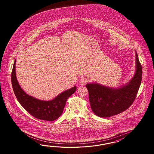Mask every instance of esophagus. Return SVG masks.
Returning a JSON list of instances; mask_svg holds the SVG:
<instances>
[{
    "label": "esophagus",
    "mask_w": 154,
    "mask_h": 154,
    "mask_svg": "<svg viewBox=\"0 0 154 154\" xmlns=\"http://www.w3.org/2000/svg\"><path fill=\"white\" fill-rule=\"evenodd\" d=\"M88 79L86 78V77H82L81 79H80V81H79V82H80V84L81 85H85L86 84H87L88 82Z\"/></svg>",
    "instance_id": "34e87169"
}]
</instances>
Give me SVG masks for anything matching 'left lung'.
<instances>
[{"label": "left lung", "mask_w": 154, "mask_h": 154, "mask_svg": "<svg viewBox=\"0 0 154 154\" xmlns=\"http://www.w3.org/2000/svg\"><path fill=\"white\" fill-rule=\"evenodd\" d=\"M142 77V68L136 52V72L128 85L112 89L98 84H88L89 101L94 113L98 116L108 117L121 113L135 100Z\"/></svg>", "instance_id": "1"}]
</instances>
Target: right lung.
Masks as SVG:
<instances>
[{
  "mask_svg": "<svg viewBox=\"0 0 154 154\" xmlns=\"http://www.w3.org/2000/svg\"><path fill=\"white\" fill-rule=\"evenodd\" d=\"M14 60L11 73V82L14 95L23 108L33 117L43 120L54 121L60 116L68 98L75 91L77 88L66 90L50 101H44L32 97L21 88L16 76Z\"/></svg>",
  "mask_w": 154,
  "mask_h": 154,
  "instance_id": "add662e5",
  "label": "right lung"
}]
</instances>
